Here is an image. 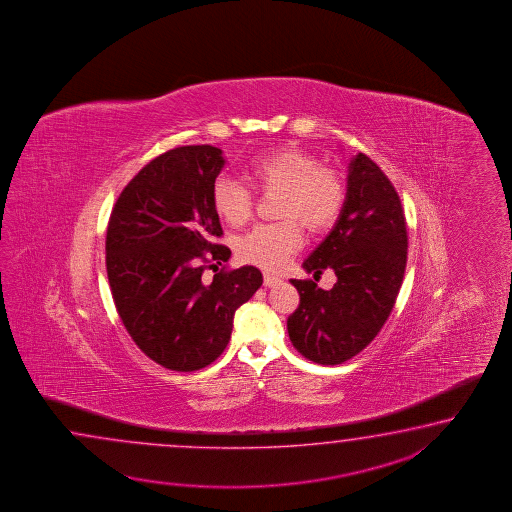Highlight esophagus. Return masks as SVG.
Segmentation results:
<instances>
[{
  "label": "esophagus",
  "instance_id": "34e87169",
  "mask_svg": "<svg viewBox=\"0 0 512 512\" xmlns=\"http://www.w3.org/2000/svg\"><path fill=\"white\" fill-rule=\"evenodd\" d=\"M280 282H282V278H278V276H274V274H269V272L263 276V285H265V287H274V285H278Z\"/></svg>",
  "mask_w": 512,
  "mask_h": 512
}]
</instances>
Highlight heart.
Returning <instances> with one entry per match:
<instances>
[{"label":"heart","mask_w":512,"mask_h":512,"mask_svg":"<svg viewBox=\"0 0 512 512\" xmlns=\"http://www.w3.org/2000/svg\"><path fill=\"white\" fill-rule=\"evenodd\" d=\"M245 179L261 192H283L282 218H296L313 232L335 223L344 203V186L337 174L320 168L307 153L280 148L261 153L245 166ZM212 207L230 227L251 218V192L245 186L219 177L212 186ZM302 245L300 225L289 219L278 225H258L238 245L243 261L265 271H280Z\"/></svg>","instance_id":"b5f03b06"}]
</instances>
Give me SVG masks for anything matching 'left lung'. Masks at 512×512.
I'll use <instances>...</instances> for the list:
<instances>
[{
    "mask_svg": "<svg viewBox=\"0 0 512 512\" xmlns=\"http://www.w3.org/2000/svg\"><path fill=\"white\" fill-rule=\"evenodd\" d=\"M346 197L333 229L305 258L307 272L333 269L324 291L291 280L300 305L287 331L305 359L335 366L355 357L381 331L403 283L408 236L401 199L381 168L357 153L349 159Z\"/></svg>",
    "mask_w": 512,
    "mask_h": 512,
    "instance_id": "obj_1",
    "label": "left lung"
}]
</instances>
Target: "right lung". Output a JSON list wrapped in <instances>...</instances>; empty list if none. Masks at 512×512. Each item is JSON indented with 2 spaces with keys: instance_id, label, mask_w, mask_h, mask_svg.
Masks as SVG:
<instances>
[{
  "instance_id": "1",
  "label": "right lung",
  "mask_w": 512,
  "mask_h": 512,
  "mask_svg": "<svg viewBox=\"0 0 512 512\" xmlns=\"http://www.w3.org/2000/svg\"><path fill=\"white\" fill-rule=\"evenodd\" d=\"M227 159L214 146H183L155 157L122 190L109 218L106 267L120 320L133 342L164 368L196 371L229 344L234 313L263 283L243 265L203 280L230 258L212 186ZM214 267V265H210Z\"/></svg>"
}]
</instances>
